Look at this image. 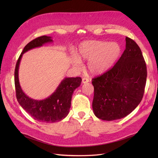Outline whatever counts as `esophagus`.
<instances>
[{"label":"esophagus","mask_w":158,"mask_h":158,"mask_svg":"<svg viewBox=\"0 0 158 158\" xmlns=\"http://www.w3.org/2000/svg\"><path fill=\"white\" fill-rule=\"evenodd\" d=\"M89 82V80L88 78H82V83L83 84H86Z\"/></svg>","instance_id":"34e87169"}]
</instances>
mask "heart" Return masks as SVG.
Here are the masks:
<instances>
[{
	"label": "heart",
	"instance_id": "heart-1",
	"mask_svg": "<svg viewBox=\"0 0 158 158\" xmlns=\"http://www.w3.org/2000/svg\"><path fill=\"white\" fill-rule=\"evenodd\" d=\"M121 53V47L116 42L87 41L80 45L78 57L72 55V63L75 69L79 70L82 66L79 60H88L87 67L89 73L94 75L102 74L116 63Z\"/></svg>",
	"mask_w": 158,
	"mask_h": 158
}]
</instances>
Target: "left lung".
I'll return each instance as SVG.
<instances>
[{
  "label": "left lung",
  "mask_w": 158,
  "mask_h": 158,
  "mask_svg": "<svg viewBox=\"0 0 158 158\" xmlns=\"http://www.w3.org/2000/svg\"><path fill=\"white\" fill-rule=\"evenodd\" d=\"M126 49L113 67L92 80L94 113L104 121L127 116L139 105L144 93L147 70L136 43L126 37Z\"/></svg>",
  "instance_id": "1"
}]
</instances>
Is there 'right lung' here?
Segmentation results:
<instances>
[{
	"instance_id": "1",
	"label": "right lung",
	"mask_w": 158,
	"mask_h": 158,
	"mask_svg": "<svg viewBox=\"0 0 158 158\" xmlns=\"http://www.w3.org/2000/svg\"><path fill=\"white\" fill-rule=\"evenodd\" d=\"M52 42V37L47 35L39 37L30 41L25 46L19 56L14 72L16 98L19 104L35 120L47 123L60 121L68 115L74 91L82 82L80 77H66L61 81L53 93L48 98L41 100L32 99L23 92L18 76L19 66L23 55L32 49L41 47L44 44Z\"/></svg>"
}]
</instances>
